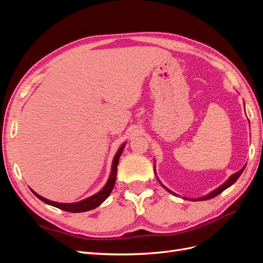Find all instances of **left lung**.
I'll list each match as a JSON object with an SVG mask.
<instances>
[{
    "mask_svg": "<svg viewBox=\"0 0 263 263\" xmlns=\"http://www.w3.org/2000/svg\"><path fill=\"white\" fill-rule=\"evenodd\" d=\"M245 168H246V165L243 166V168H242L241 170H239L238 172L234 173L233 176H230V177H229V179H228L225 183H222V184H221L220 186H218L216 190L212 191V192H211V193H209L208 195H205V196L200 197V198H192V201H205V200H210V198H213V197H215V196H217L218 194H220V193L222 192V191H225V190H226V189H228L230 185H233V184H234V183L238 180V178L240 177V174L242 173V171L245 170ZM156 177H157V174H156ZM157 180H158L159 182H160V180H159L158 178H157ZM160 184H161V185H162L166 191H168L169 193H171V194H173V195H177L176 193L172 192V191H170L168 187H165V186L162 184L161 182H160ZM184 198H185V197H184ZM185 200H186V198H185Z\"/></svg>",
    "mask_w": 263,
    "mask_h": 263,
    "instance_id": "1",
    "label": "left lung"
}]
</instances>
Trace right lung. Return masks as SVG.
Segmentation results:
<instances>
[{"label": "right lung", "instance_id": "right-lung-1", "mask_svg": "<svg viewBox=\"0 0 263 263\" xmlns=\"http://www.w3.org/2000/svg\"><path fill=\"white\" fill-rule=\"evenodd\" d=\"M124 147H125V144H123L121 146V148L118 149V151H117L114 159H113L112 170H110V174H109V178L106 182V184L97 194H94V195L87 197V198H84V200H82L80 202H77V203H58V202H53V201L48 200V198H45V197L41 196L33 190H31V192H33L39 198V200L43 201L44 203L51 205V206H54V208L60 209L62 211L70 212V213H82V212H87V211H91L95 208H98L99 205H101L109 196L110 192H112V190L115 185L117 164H118V161H119V157H121V155L123 153Z\"/></svg>", "mask_w": 263, "mask_h": 263}]
</instances>
